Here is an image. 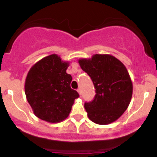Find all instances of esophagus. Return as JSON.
<instances>
[{"mask_svg": "<svg viewBox=\"0 0 157 157\" xmlns=\"http://www.w3.org/2000/svg\"><path fill=\"white\" fill-rule=\"evenodd\" d=\"M77 92H78L79 93V94H81V89H77Z\"/></svg>", "mask_w": 157, "mask_h": 157, "instance_id": "obj_1", "label": "esophagus"}]
</instances>
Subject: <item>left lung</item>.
I'll use <instances>...</instances> for the list:
<instances>
[{"label": "left lung", "instance_id": "left-lung-1", "mask_svg": "<svg viewBox=\"0 0 157 157\" xmlns=\"http://www.w3.org/2000/svg\"><path fill=\"white\" fill-rule=\"evenodd\" d=\"M78 62L96 89L94 100L84 105L89 118L99 125L116 121L128 109L132 97L133 84L127 68L110 55L96 54Z\"/></svg>", "mask_w": 157, "mask_h": 157}]
</instances>
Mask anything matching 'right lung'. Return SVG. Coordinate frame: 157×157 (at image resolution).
I'll list each match as a JSON object with an SVG mask.
<instances>
[{
  "label": "right lung",
  "mask_w": 157,
  "mask_h": 157,
  "mask_svg": "<svg viewBox=\"0 0 157 157\" xmlns=\"http://www.w3.org/2000/svg\"><path fill=\"white\" fill-rule=\"evenodd\" d=\"M69 66L56 54L45 57L32 66L25 81L26 100L36 117L57 123L71 112L77 91L71 89L72 77L66 73Z\"/></svg>",
  "instance_id": "add662e5"
}]
</instances>
